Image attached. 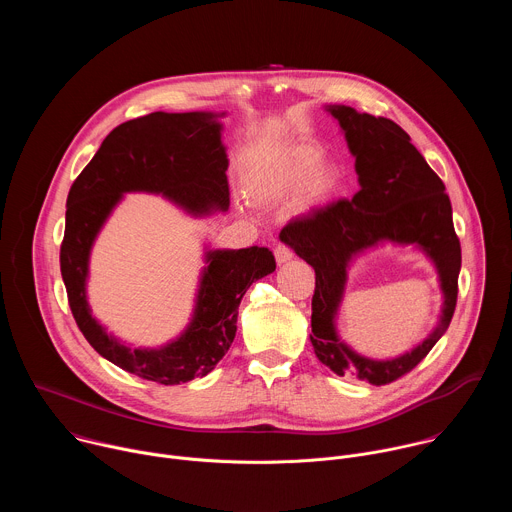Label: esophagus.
Here are the masks:
<instances>
[{"label": "esophagus", "mask_w": 512, "mask_h": 512, "mask_svg": "<svg viewBox=\"0 0 512 512\" xmlns=\"http://www.w3.org/2000/svg\"><path fill=\"white\" fill-rule=\"evenodd\" d=\"M291 257H294V253H291L289 247H285V245H277L275 247V261H277V265H283V263L291 261Z\"/></svg>", "instance_id": "esophagus-1"}]
</instances>
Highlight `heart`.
Wrapping results in <instances>:
<instances>
[{"label":"heart","instance_id":"obj_1","mask_svg":"<svg viewBox=\"0 0 512 512\" xmlns=\"http://www.w3.org/2000/svg\"><path fill=\"white\" fill-rule=\"evenodd\" d=\"M334 186V168L322 164V150L310 143L281 152L247 178V194L259 204H279L298 193L294 202L298 212L322 204Z\"/></svg>","mask_w":512,"mask_h":512}]
</instances>
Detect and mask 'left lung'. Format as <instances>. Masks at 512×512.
Segmentation results:
<instances>
[{"instance_id":"obj_1","label":"left lung","mask_w":512,"mask_h":512,"mask_svg":"<svg viewBox=\"0 0 512 512\" xmlns=\"http://www.w3.org/2000/svg\"><path fill=\"white\" fill-rule=\"evenodd\" d=\"M326 111L344 131L360 190L352 200L342 198L291 221L279 239L316 271L310 340L318 360L338 377L354 375L381 387L415 369L446 334L458 300L462 249L446 186L411 137L391 119L346 105H328ZM383 242L413 244L425 252L438 269L445 294L434 332L409 353L387 361L358 355L335 330L349 263Z\"/></svg>"}]
</instances>
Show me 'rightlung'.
I'll return each instance as SVG.
<instances>
[{
	"label": "right lung",
	"mask_w": 512,
	"mask_h": 512,
	"mask_svg": "<svg viewBox=\"0 0 512 512\" xmlns=\"http://www.w3.org/2000/svg\"><path fill=\"white\" fill-rule=\"evenodd\" d=\"M225 113L156 111L115 127L70 186L60 273L68 306L89 344L119 369L160 385L208 375L231 348L239 304L249 285L275 271L267 247L206 249L194 312L186 330L160 348H131L101 326L89 308V259L97 235L129 192L160 194L204 216L229 208Z\"/></svg>",
	"instance_id": "add662e5"
}]
</instances>
